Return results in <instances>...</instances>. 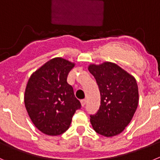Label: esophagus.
I'll use <instances>...</instances> for the list:
<instances>
[{
  "label": "esophagus",
  "instance_id": "esophagus-1",
  "mask_svg": "<svg viewBox=\"0 0 160 160\" xmlns=\"http://www.w3.org/2000/svg\"><path fill=\"white\" fill-rule=\"evenodd\" d=\"M80 103H81L82 107H84V105L86 104V100H82L81 101H80Z\"/></svg>",
  "mask_w": 160,
  "mask_h": 160
}]
</instances>
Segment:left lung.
Wrapping results in <instances>:
<instances>
[{
	"label": "left lung",
	"instance_id": "1",
	"mask_svg": "<svg viewBox=\"0 0 160 160\" xmlns=\"http://www.w3.org/2000/svg\"><path fill=\"white\" fill-rule=\"evenodd\" d=\"M88 71L96 80L100 106L90 115L92 128L106 137L119 135L132 120L139 103V90L132 75L111 62L90 64Z\"/></svg>",
	"mask_w": 160,
	"mask_h": 160
}]
</instances>
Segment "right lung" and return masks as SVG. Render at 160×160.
Masks as SVG:
<instances>
[{
    "instance_id": "add662e5",
    "label": "right lung",
    "mask_w": 160,
    "mask_h": 160,
    "mask_svg": "<svg viewBox=\"0 0 160 160\" xmlns=\"http://www.w3.org/2000/svg\"><path fill=\"white\" fill-rule=\"evenodd\" d=\"M75 64L53 58L32 74L24 92L28 114L38 130L48 136H59L68 129L80 102L67 82Z\"/></svg>"
}]
</instances>
